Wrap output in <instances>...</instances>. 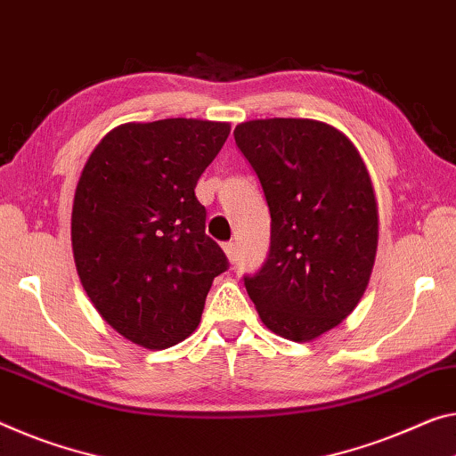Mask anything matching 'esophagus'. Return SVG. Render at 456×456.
I'll return each instance as SVG.
<instances>
[{
	"mask_svg": "<svg viewBox=\"0 0 456 456\" xmlns=\"http://www.w3.org/2000/svg\"><path fill=\"white\" fill-rule=\"evenodd\" d=\"M222 248H224V252H226V256H228V261L230 263H234L236 261V242H224L222 244Z\"/></svg>",
	"mask_w": 456,
	"mask_h": 456,
	"instance_id": "34e87169",
	"label": "esophagus"
}]
</instances>
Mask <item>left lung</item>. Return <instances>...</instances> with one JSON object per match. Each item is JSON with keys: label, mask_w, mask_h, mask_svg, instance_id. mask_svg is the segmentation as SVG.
I'll list each match as a JSON object with an SVG mask.
<instances>
[{"label": "left lung", "mask_w": 456, "mask_h": 456, "mask_svg": "<svg viewBox=\"0 0 456 456\" xmlns=\"http://www.w3.org/2000/svg\"><path fill=\"white\" fill-rule=\"evenodd\" d=\"M234 140L271 214L267 258L244 287L269 330L312 340L353 312L373 269L379 230L365 163L316 120L244 122Z\"/></svg>", "instance_id": "1"}]
</instances>
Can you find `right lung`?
Listing matches in <instances>:
<instances>
[{"mask_svg":"<svg viewBox=\"0 0 456 456\" xmlns=\"http://www.w3.org/2000/svg\"><path fill=\"white\" fill-rule=\"evenodd\" d=\"M228 134V124L187 118L124 124L81 173L71 220L77 273L102 318L140 346L185 340L214 277L230 267L195 198Z\"/></svg>","mask_w":456,"mask_h":456,"instance_id":"right-lung-1","label":"right lung"}]
</instances>
